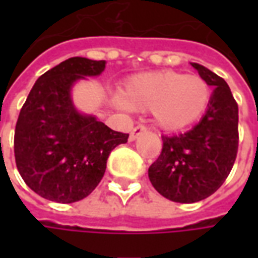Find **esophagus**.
<instances>
[{"label":"esophagus","mask_w":258,"mask_h":258,"mask_svg":"<svg viewBox=\"0 0 258 258\" xmlns=\"http://www.w3.org/2000/svg\"><path fill=\"white\" fill-rule=\"evenodd\" d=\"M145 131H146V127L145 125H142V124H140V125L134 127V128H133V131H131V134H130V141H135L141 134H144Z\"/></svg>","instance_id":"obj_1"}]
</instances>
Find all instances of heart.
Segmentation results:
<instances>
[{
	"label": "heart",
	"mask_w": 258,
	"mask_h": 258,
	"mask_svg": "<svg viewBox=\"0 0 258 258\" xmlns=\"http://www.w3.org/2000/svg\"><path fill=\"white\" fill-rule=\"evenodd\" d=\"M210 96V85L198 74L162 70L133 77L120 101L131 110H153L160 128L178 131L203 116Z\"/></svg>",
	"instance_id": "b5f03b06"
}]
</instances>
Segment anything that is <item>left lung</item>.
<instances>
[{
	"label": "left lung",
	"mask_w": 258,
	"mask_h": 258,
	"mask_svg": "<svg viewBox=\"0 0 258 258\" xmlns=\"http://www.w3.org/2000/svg\"><path fill=\"white\" fill-rule=\"evenodd\" d=\"M214 87L205 116L184 134L163 135L162 153L149 167L159 194L178 203H195L216 192L232 170L238 153V103L225 80L192 63Z\"/></svg>",
	"instance_id": "left-lung-1"
}]
</instances>
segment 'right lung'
Wrapping results in <instances>:
<instances>
[{"mask_svg": "<svg viewBox=\"0 0 258 258\" xmlns=\"http://www.w3.org/2000/svg\"><path fill=\"white\" fill-rule=\"evenodd\" d=\"M105 60L66 59L38 77L18 117L14 151L26 185L58 203L84 199L101 182L107 157L128 134L113 131L76 110L70 91L80 79L99 76Z\"/></svg>", "mask_w": 258, "mask_h": 258, "instance_id": "add662e5", "label": "right lung"}]
</instances>
